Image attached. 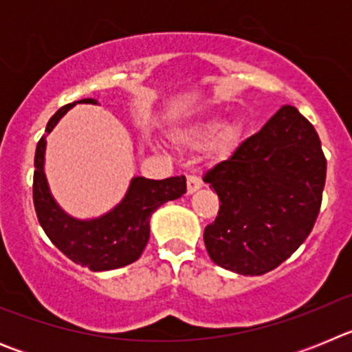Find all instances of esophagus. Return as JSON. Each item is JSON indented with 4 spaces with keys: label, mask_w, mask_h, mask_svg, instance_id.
Segmentation results:
<instances>
[{
    "label": "esophagus",
    "mask_w": 352,
    "mask_h": 352,
    "mask_svg": "<svg viewBox=\"0 0 352 352\" xmlns=\"http://www.w3.org/2000/svg\"><path fill=\"white\" fill-rule=\"evenodd\" d=\"M201 186H203V182H201L197 176H194V174L186 178V192H188V194H194V192H197Z\"/></svg>",
    "instance_id": "1"
}]
</instances>
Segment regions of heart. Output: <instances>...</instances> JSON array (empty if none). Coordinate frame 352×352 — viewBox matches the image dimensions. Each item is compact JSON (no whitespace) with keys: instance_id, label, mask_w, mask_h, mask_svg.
Masks as SVG:
<instances>
[{"instance_id":"1","label":"heart","mask_w":352,"mask_h":352,"mask_svg":"<svg viewBox=\"0 0 352 352\" xmlns=\"http://www.w3.org/2000/svg\"><path fill=\"white\" fill-rule=\"evenodd\" d=\"M217 133H219V139H217L219 148L227 149L236 144L238 138L241 135V126L236 121L223 125L220 118H211V120L201 121L190 130H186L185 135H183V142L190 146H203L208 141H211Z\"/></svg>"}]
</instances>
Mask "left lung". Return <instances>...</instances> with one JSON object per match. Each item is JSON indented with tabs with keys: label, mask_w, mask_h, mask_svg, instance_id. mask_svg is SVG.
I'll return each instance as SVG.
<instances>
[{
	"label": "left lung",
	"mask_w": 352,
	"mask_h": 352,
	"mask_svg": "<svg viewBox=\"0 0 352 352\" xmlns=\"http://www.w3.org/2000/svg\"><path fill=\"white\" fill-rule=\"evenodd\" d=\"M324 182L316 129L284 105L204 174L220 199L217 219L204 229L211 261L238 275L275 270L312 231Z\"/></svg>",
	"instance_id": "obj_1"
}]
</instances>
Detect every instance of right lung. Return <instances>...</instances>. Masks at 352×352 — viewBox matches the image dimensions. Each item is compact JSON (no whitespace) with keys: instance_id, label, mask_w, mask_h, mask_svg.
I'll list each match as a JSON object with an SVG mask.
<instances>
[{"instance_id":"obj_1","label":"right lung","mask_w":352,"mask_h":352,"mask_svg":"<svg viewBox=\"0 0 352 352\" xmlns=\"http://www.w3.org/2000/svg\"><path fill=\"white\" fill-rule=\"evenodd\" d=\"M74 104L61 107L49 120L45 132L51 133L58 121ZM79 104H96L95 98H82ZM45 135L35 151L33 203L36 217L52 243L68 259L91 272H109L123 268L141 257L149 239V219L167 201H176L186 192L185 176L166 179H148L133 176L125 197L111 211L96 219H74L60 208L52 197L45 178Z\"/></svg>"}]
</instances>
